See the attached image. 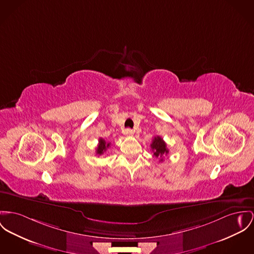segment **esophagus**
<instances>
[{
    "mask_svg": "<svg viewBox=\"0 0 254 254\" xmlns=\"http://www.w3.org/2000/svg\"><path fill=\"white\" fill-rule=\"evenodd\" d=\"M133 133H134V131H133L131 128H127V129L125 130V134H126L127 136H132Z\"/></svg>",
    "mask_w": 254,
    "mask_h": 254,
    "instance_id": "1",
    "label": "esophagus"
}]
</instances>
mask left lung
Returning a JSON list of instances; mask_svg holds the SVG:
<instances>
[{"label": "left lung", "mask_w": 254, "mask_h": 254, "mask_svg": "<svg viewBox=\"0 0 254 254\" xmlns=\"http://www.w3.org/2000/svg\"><path fill=\"white\" fill-rule=\"evenodd\" d=\"M151 149L152 152L154 153V156L159 157V161H163V156H166L169 153L166 147V143L160 136H156L153 139Z\"/></svg>", "instance_id": "left-lung-1"}]
</instances>
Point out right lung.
I'll list each match as a JSON object with an SVG mask.
<instances>
[{"label":"right lung","instance_id":"obj_1","mask_svg":"<svg viewBox=\"0 0 254 254\" xmlns=\"http://www.w3.org/2000/svg\"><path fill=\"white\" fill-rule=\"evenodd\" d=\"M110 144H111V143L106 142L103 138H99V140H98V148H97V155H98V156L103 155V153L106 152V150L110 147Z\"/></svg>","mask_w":254,"mask_h":254}]
</instances>
